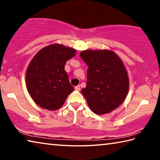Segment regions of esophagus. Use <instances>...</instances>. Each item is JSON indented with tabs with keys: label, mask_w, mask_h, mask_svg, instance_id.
Segmentation results:
<instances>
[{
	"label": "esophagus",
	"mask_w": 160,
	"mask_h": 160,
	"mask_svg": "<svg viewBox=\"0 0 160 160\" xmlns=\"http://www.w3.org/2000/svg\"><path fill=\"white\" fill-rule=\"evenodd\" d=\"M75 90H80V85L76 86V87H75Z\"/></svg>",
	"instance_id": "obj_1"
}]
</instances>
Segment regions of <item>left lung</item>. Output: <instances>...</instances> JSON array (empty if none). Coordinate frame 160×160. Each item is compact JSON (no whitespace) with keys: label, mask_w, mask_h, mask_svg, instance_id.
Returning a JSON list of instances; mask_svg holds the SVG:
<instances>
[{"label":"left lung","mask_w":160,"mask_h":160,"mask_svg":"<svg viewBox=\"0 0 160 160\" xmlns=\"http://www.w3.org/2000/svg\"><path fill=\"white\" fill-rule=\"evenodd\" d=\"M80 57L88 66L87 85L81 92L89 107L99 115L112 112L128 92V76L122 61L110 50H85Z\"/></svg>","instance_id":"obj_1"}]
</instances>
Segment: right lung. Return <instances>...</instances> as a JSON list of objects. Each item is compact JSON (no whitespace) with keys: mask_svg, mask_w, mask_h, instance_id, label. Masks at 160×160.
Here are the masks:
<instances>
[{"mask_svg":"<svg viewBox=\"0 0 160 160\" xmlns=\"http://www.w3.org/2000/svg\"><path fill=\"white\" fill-rule=\"evenodd\" d=\"M75 53L74 48L54 44L42 48L32 58L26 72V86L38 106L57 110L74 90L64 68Z\"/></svg>","mask_w":160,"mask_h":160,"instance_id":"obj_1","label":"right lung"}]
</instances>
